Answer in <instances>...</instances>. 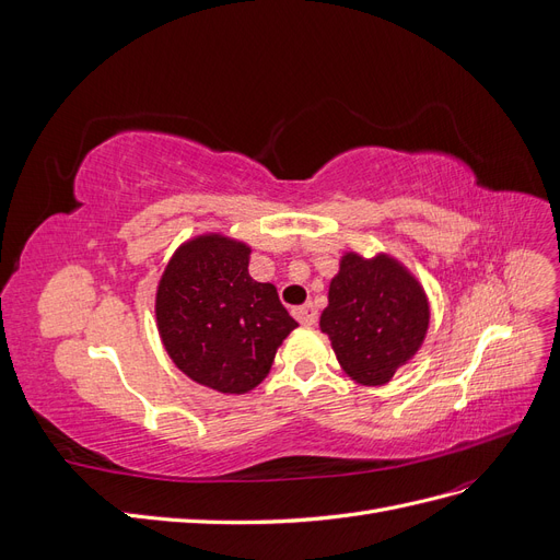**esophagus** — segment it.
I'll return each instance as SVG.
<instances>
[{"mask_svg": "<svg viewBox=\"0 0 560 560\" xmlns=\"http://www.w3.org/2000/svg\"><path fill=\"white\" fill-rule=\"evenodd\" d=\"M292 313L301 322V325H308L311 327V325H315V322H317V308L313 306V303H306V306H299Z\"/></svg>", "mask_w": 560, "mask_h": 560, "instance_id": "1", "label": "esophagus"}]
</instances>
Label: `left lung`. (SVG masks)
Masks as SVG:
<instances>
[{
  "label": "left lung",
  "instance_id": "8db88e82",
  "mask_svg": "<svg viewBox=\"0 0 560 560\" xmlns=\"http://www.w3.org/2000/svg\"><path fill=\"white\" fill-rule=\"evenodd\" d=\"M430 325V306L416 278L395 259L346 254L329 284L319 329L338 364L362 385H383L409 362Z\"/></svg>",
  "mask_w": 560,
  "mask_h": 560
}]
</instances>
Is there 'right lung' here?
<instances>
[{
    "label": "right lung",
    "instance_id": "1",
    "mask_svg": "<svg viewBox=\"0 0 560 560\" xmlns=\"http://www.w3.org/2000/svg\"><path fill=\"white\" fill-rule=\"evenodd\" d=\"M249 247L222 235L182 245L156 292L161 341L191 381L217 393L257 387L296 319L273 284L247 273Z\"/></svg>",
    "mask_w": 560,
    "mask_h": 560
}]
</instances>
